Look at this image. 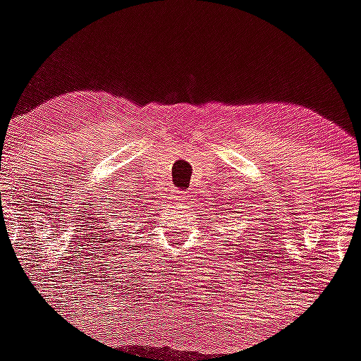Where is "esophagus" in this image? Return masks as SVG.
<instances>
[{
	"label": "esophagus",
	"instance_id": "34e87169",
	"mask_svg": "<svg viewBox=\"0 0 361 361\" xmlns=\"http://www.w3.org/2000/svg\"><path fill=\"white\" fill-rule=\"evenodd\" d=\"M176 200H180V202H188V195L185 192H180V190H176Z\"/></svg>",
	"mask_w": 361,
	"mask_h": 361
}]
</instances>
